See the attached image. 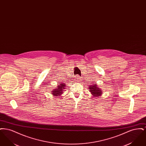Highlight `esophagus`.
Here are the masks:
<instances>
[{"label":"esophagus","instance_id":"esophagus-1","mask_svg":"<svg viewBox=\"0 0 146 146\" xmlns=\"http://www.w3.org/2000/svg\"><path fill=\"white\" fill-rule=\"evenodd\" d=\"M80 77H79V76H76V82H79V81H80Z\"/></svg>","mask_w":146,"mask_h":146}]
</instances>
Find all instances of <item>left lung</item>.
<instances>
[{"instance_id":"1","label":"left lung","mask_w":146,"mask_h":146,"mask_svg":"<svg viewBox=\"0 0 146 146\" xmlns=\"http://www.w3.org/2000/svg\"><path fill=\"white\" fill-rule=\"evenodd\" d=\"M88 89L94 97H101L104 92L103 90L101 89V88H99L96 83H92L89 85Z\"/></svg>"}]
</instances>
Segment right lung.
Segmentation results:
<instances>
[{
  "instance_id": "1",
  "label": "right lung",
  "mask_w": 146,
  "mask_h": 146,
  "mask_svg": "<svg viewBox=\"0 0 146 146\" xmlns=\"http://www.w3.org/2000/svg\"><path fill=\"white\" fill-rule=\"evenodd\" d=\"M66 84L60 83V84L58 85L57 87H56V89H53L52 90H51V94L54 96L59 98V97H60L62 95L64 91H65L64 89H66Z\"/></svg>"
}]
</instances>
